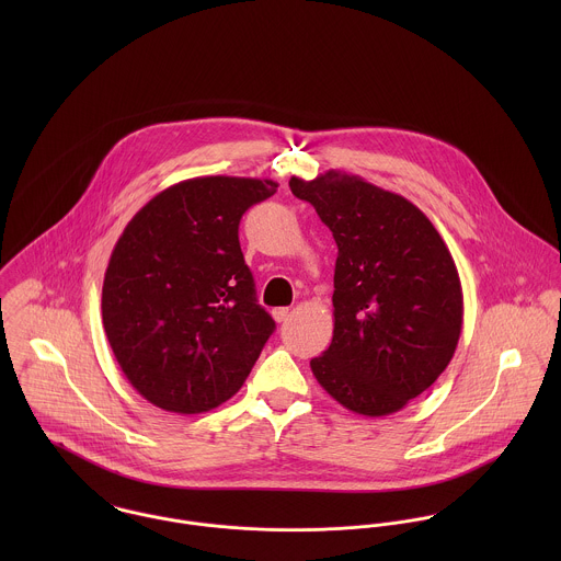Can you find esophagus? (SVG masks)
I'll list each match as a JSON object with an SVG mask.
<instances>
[{"instance_id":"34e87169","label":"esophagus","mask_w":561,"mask_h":561,"mask_svg":"<svg viewBox=\"0 0 561 561\" xmlns=\"http://www.w3.org/2000/svg\"><path fill=\"white\" fill-rule=\"evenodd\" d=\"M289 313H291V311H289L287 307H280V309H274V311H272V318L278 321V323H283V321L289 320Z\"/></svg>"}]
</instances>
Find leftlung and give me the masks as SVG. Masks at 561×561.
<instances>
[{"mask_svg":"<svg viewBox=\"0 0 561 561\" xmlns=\"http://www.w3.org/2000/svg\"><path fill=\"white\" fill-rule=\"evenodd\" d=\"M289 187L339 248L332 343L313 376L352 412L393 414L454 358L465 305L451 252L416 205L356 174L291 176Z\"/></svg>","mask_w":561,"mask_h":561,"instance_id":"8db88e82","label":"left lung"}]
</instances>
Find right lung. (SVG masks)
Listing matches in <instances>:
<instances>
[{
    "mask_svg": "<svg viewBox=\"0 0 561 561\" xmlns=\"http://www.w3.org/2000/svg\"><path fill=\"white\" fill-rule=\"evenodd\" d=\"M278 183L196 176L153 196L116 241L103 278V328L145 398L198 414L231 400L276 323L256 305L241 216Z\"/></svg>",
    "mask_w": 561,
    "mask_h": 561,
    "instance_id": "right-lung-1",
    "label": "right lung"
}]
</instances>
